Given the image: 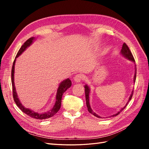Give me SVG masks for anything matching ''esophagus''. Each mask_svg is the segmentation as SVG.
Instances as JSON below:
<instances>
[{
    "label": "esophagus",
    "instance_id": "esophagus-1",
    "mask_svg": "<svg viewBox=\"0 0 149 149\" xmlns=\"http://www.w3.org/2000/svg\"><path fill=\"white\" fill-rule=\"evenodd\" d=\"M84 79V76L82 74H80V73H78V74H76L75 75V76L74 77V79L76 82L77 83H79L80 81H81Z\"/></svg>",
    "mask_w": 149,
    "mask_h": 149
}]
</instances>
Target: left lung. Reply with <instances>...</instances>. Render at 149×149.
I'll list each match as a JSON object with an SVG mask.
<instances>
[{
    "instance_id": "left-lung-1",
    "label": "left lung",
    "mask_w": 149,
    "mask_h": 149,
    "mask_svg": "<svg viewBox=\"0 0 149 149\" xmlns=\"http://www.w3.org/2000/svg\"><path fill=\"white\" fill-rule=\"evenodd\" d=\"M120 52H121V53L123 54V55L125 57H126L127 58H128V59H129V60H131V61H132L135 62V60H134V56H133V55H132V54L131 52H130V50L129 49V48L128 46L127 45H126V43H124L123 45V48H122V49H121V51H120ZM136 74H135V75H134V81H136ZM84 88H85L86 102V106H87V107H88V111L90 112V113L93 114L94 116H96V117H97V118H101V117H100V116H97V115L95 113V112H94L92 111L91 107H90V105H89V87L87 85H86L85 86H84ZM132 95H133V92H132V93L131 94V95H130V97H129V100L128 102H129V101L132 99ZM128 102L127 103V104H126V105H125V106L123 108V109H121L119 112H118V113L116 114L115 115H113L112 116H118V114H120V112L123 111L125 109V107H126V106L127 105Z\"/></svg>"
}]
</instances>
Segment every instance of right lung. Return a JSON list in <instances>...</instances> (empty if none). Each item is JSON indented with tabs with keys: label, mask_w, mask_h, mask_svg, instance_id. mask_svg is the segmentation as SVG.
Returning <instances> with one entry per match:
<instances>
[{
	"label": "right lung",
	"mask_w": 149,
	"mask_h": 149,
	"mask_svg": "<svg viewBox=\"0 0 149 149\" xmlns=\"http://www.w3.org/2000/svg\"><path fill=\"white\" fill-rule=\"evenodd\" d=\"M33 40H34L33 37H31L26 40V41L24 43L23 45L21 47L19 52H18L17 55L15 56V60H14V61H13L12 68V72H11V79H12V84L13 97V100H14L15 102L16 103L17 106L19 107L20 108V109L22 112H24L25 114L31 117V118H34V119H48V118H51V117L53 116L58 111L60 110V107H61V98H62L63 94V93L66 91L67 89L70 88V86H71V81L69 78H68L67 79L64 80L63 81L60 83L59 87H58V89L55 104V105H54V107H53V109L50 111H49L48 112H45V113L40 114V113H37V112H35L34 111H32L31 110H30L29 109H26V108L24 107L23 106H22L20 101L19 100V98L17 97V94L16 93L15 86H14V82H13V80H14V79H13V76H14V74H14V65H15L16 58L19 55H21L22 53L23 52L26 48H27V47L30 45L31 43H32Z\"/></svg>",
	"instance_id": "1"
}]
</instances>
